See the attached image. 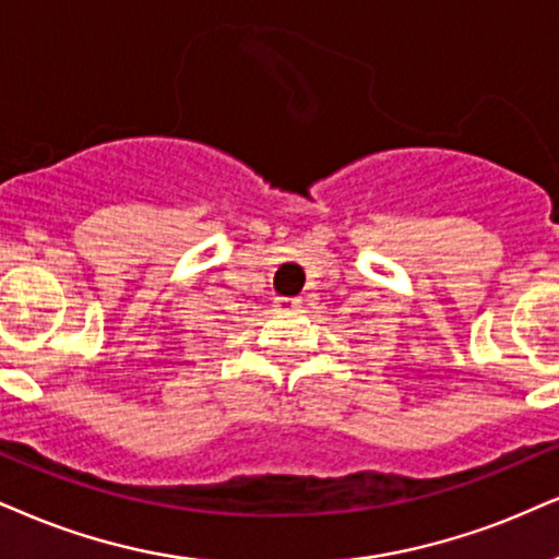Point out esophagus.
I'll list each match as a JSON object with an SVG mask.
<instances>
[{
	"label": "esophagus",
	"instance_id": "1",
	"mask_svg": "<svg viewBox=\"0 0 559 559\" xmlns=\"http://www.w3.org/2000/svg\"><path fill=\"white\" fill-rule=\"evenodd\" d=\"M277 306H280V311L293 313V311H298V308H300V300L298 298H277Z\"/></svg>",
	"mask_w": 559,
	"mask_h": 559
}]
</instances>
